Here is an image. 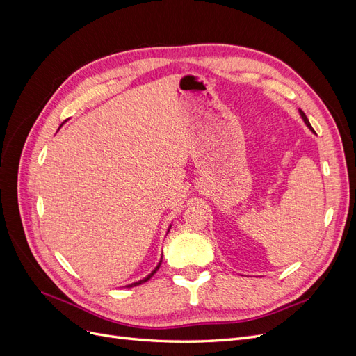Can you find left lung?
Here are the masks:
<instances>
[{"label": "left lung", "instance_id": "8db88e82", "mask_svg": "<svg viewBox=\"0 0 356 356\" xmlns=\"http://www.w3.org/2000/svg\"><path fill=\"white\" fill-rule=\"evenodd\" d=\"M300 114H301V117H303V120H305V123L307 124V127L310 129V131H314V129H312V126H310V123H309V120H307V117H306V114H305L303 111H301V110H300Z\"/></svg>", "mask_w": 356, "mask_h": 356}]
</instances>
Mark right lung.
<instances>
[{"instance_id":"right-lung-1","label":"right lung","mask_w":356,"mask_h":356,"mask_svg":"<svg viewBox=\"0 0 356 356\" xmlns=\"http://www.w3.org/2000/svg\"><path fill=\"white\" fill-rule=\"evenodd\" d=\"M159 267H160V263H159V266H157V267H156V270H154V272H153V273H152V275H148V276H147V277H144V279H143V281H139V282H135V284H132V285H129V286H136V285H139V284H144V282H147V281H148V279H149V277H153V275H154V273H156V272H157V268H159Z\"/></svg>"}]
</instances>
